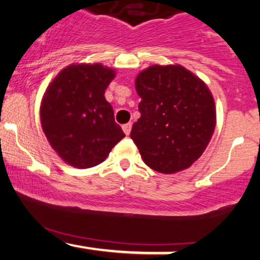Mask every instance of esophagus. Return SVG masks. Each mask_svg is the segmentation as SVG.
<instances>
[{
    "mask_svg": "<svg viewBox=\"0 0 260 260\" xmlns=\"http://www.w3.org/2000/svg\"><path fill=\"white\" fill-rule=\"evenodd\" d=\"M122 129H123V132L128 136V134L131 133V129H132V124H131V123L123 124V126H122Z\"/></svg>",
    "mask_w": 260,
    "mask_h": 260,
    "instance_id": "34e87169",
    "label": "esophagus"
}]
</instances>
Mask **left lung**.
Returning a JSON list of instances; mask_svg holds the SVG:
<instances>
[{
    "label": "left lung",
    "instance_id": "8db88e82",
    "mask_svg": "<svg viewBox=\"0 0 260 260\" xmlns=\"http://www.w3.org/2000/svg\"><path fill=\"white\" fill-rule=\"evenodd\" d=\"M140 118L131 138L143 161L161 174L188 169L207 149L216 115L205 83L182 66H151L138 74Z\"/></svg>",
    "mask_w": 260,
    "mask_h": 260
}]
</instances>
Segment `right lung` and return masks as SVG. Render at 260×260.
<instances>
[{
    "label": "right lung",
    "instance_id": "right-lung-1",
    "mask_svg": "<svg viewBox=\"0 0 260 260\" xmlns=\"http://www.w3.org/2000/svg\"><path fill=\"white\" fill-rule=\"evenodd\" d=\"M113 77L115 71L100 63L72 64L45 92L40 107L43 131L53 150L74 168L99 165L126 137L104 96Z\"/></svg>",
    "mask_w": 260,
    "mask_h": 260
}]
</instances>
